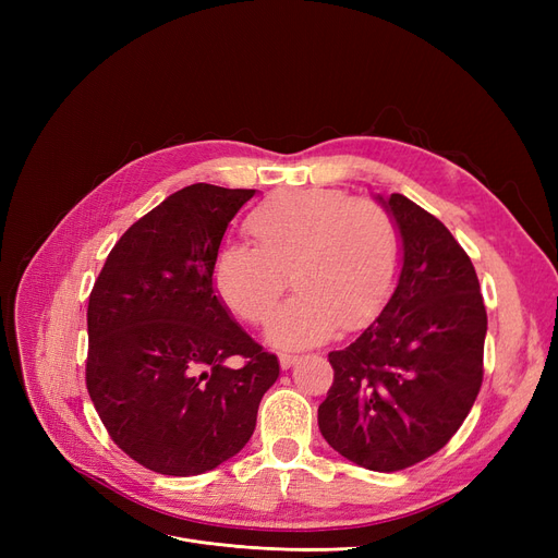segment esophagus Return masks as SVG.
Instances as JSON below:
<instances>
[{
  "mask_svg": "<svg viewBox=\"0 0 558 558\" xmlns=\"http://www.w3.org/2000/svg\"><path fill=\"white\" fill-rule=\"evenodd\" d=\"M295 363H298V356H291V353H281V356H279L281 369H289V367H293Z\"/></svg>",
  "mask_w": 558,
  "mask_h": 558,
  "instance_id": "obj_1",
  "label": "esophagus"
}]
</instances>
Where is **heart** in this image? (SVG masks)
Listing matches in <instances>:
<instances>
[{"mask_svg":"<svg viewBox=\"0 0 558 558\" xmlns=\"http://www.w3.org/2000/svg\"><path fill=\"white\" fill-rule=\"evenodd\" d=\"M256 244L230 242L214 260V286L226 305L251 324L283 302L267 326L269 342L302 349L344 326L369 324L391 298L400 272V234L373 199L337 189L289 191L251 214Z\"/></svg>","mask_w":558,"mask_h":558,"instance_id":"1","label":"heart"}]
</instances>
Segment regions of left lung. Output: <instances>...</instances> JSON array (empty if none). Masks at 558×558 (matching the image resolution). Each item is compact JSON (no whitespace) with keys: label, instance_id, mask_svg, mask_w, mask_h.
Returning a JSON list of instances; mask_svg holds the SVG:
<instances>
[{"label":"left lung","instance_id":"left-lung-1","mask_svg":"<svg viewBox=\"0 0 558 558\" xmlns=\"http://www.w3.org/2000/svg\"><path fill=\"white\" fill-rule=\"evenodd\" d=\"M400 234V272L356 342L330 351L335 381L318 428L347 461L404 470L440 451L482 386L486 310L468 253L433 214L377 195Z\"/></svg>","mask_w":558,"mask_h":558}]
</instances>
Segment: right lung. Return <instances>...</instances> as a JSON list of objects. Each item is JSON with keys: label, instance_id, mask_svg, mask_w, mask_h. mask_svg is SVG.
<instances>
[{"label": "right lung", "instance_id": "obj_1", "mask_svg": "<svg viewBox=\"0 0 558 558\" xmlns=\"http://www.w3.org/2000/svg\"><path fill=\"white\" fill-rule=\"evenodd\" d=\"M253 195L185 185L128 228L93 286L90 400L111 440L160 475H202L240 453L279 377L214 286L223 234Z\"/></svg>", "mask_w": 558, "mask_h": 558}]
</instances>
